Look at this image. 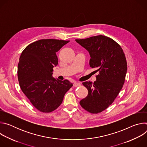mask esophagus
Returning <instances> with one entry per match:
<instances>
[{
    "instance_id": "1",
    "label": "esophagus",
    "mask_w": 147,
    "mask_h": 147,
    "mask_svg": "<svg viewBox=\"0 0 147 147\" xmlns=\"http://www.w3.org/2000/svg\"><path fill=\"white\" fill-rule=\"evenodd\" d=\"M73 86H74V87H79V86H81V84H80V82H74V84H73Z\"/></svg>"
}]
</instances>
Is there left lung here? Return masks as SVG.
Masks as SVG:
<instances>
[{"label": "left lung", "mask_w": 147, "mask_h": 147, "mask_svg": "<svg viewBox=\"0 0 147 147\" xmlns=\"http://www.w3.org/2000/svg\"><path fill=\"white\" fill-rule=\"evenodd\" d=\"M76 41L90 53V66L96 69V80L82 82L88 95L80 102L82 108L91 113L108 108L119 94L124 83L127 65L121 47L112 38L97 35Z\"/></svg>", "instance_id": "8db88e82"}]
</instances>
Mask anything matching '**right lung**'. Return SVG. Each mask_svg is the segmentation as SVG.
Segmentation results:
<instances>
[{"label": "right lung", "instance_id": "add662e5", "mask_svg": "<svg viewBox=\"0 0 147 147\" xmlns=\"http://www.w3.org/2000/svg\"><path fill=\"white\" fill-rule=\"evenodd\" d=\"M69 40L40 39L28 45L22 52L17 76L23 93L38 111L49 113L62 103L65 94L73 86L69 80L52 77L58 64L56 52Z\"/></svg>", "mask_w": 147, "mask_h": 147}]
</instances>
